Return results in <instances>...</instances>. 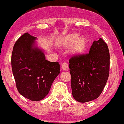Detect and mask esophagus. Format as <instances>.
<instances>
[{"label": "esophagus", "mask_w": 124, "mask_h": 124, "mask_svg": "<svg viewBox=\"0 0 124 124\" xmlns=\"http://www.w3.org/2000/svg\"><path fill=\"white\" fill-rule=\"evenodd\" d=\"M62 70H65V71H68L69 70V65H68V63H66V62L63 63L62 65Z\"/></svg>", "instance_id": "1"}]
</instances>
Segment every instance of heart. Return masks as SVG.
<instances>
[{"instance_id":"b5f03b06","label":"heart","mask_w":124,"mask_h":124,"mask_svg":"<svg viewBox=\"0 0 124 124\" xmlns=\"http://www.w3.org/2000/svg\"><path fill=\"white\" fill-rule=\"evenodd\" d=\"M60 43L63 47H71V53L74 55H81L85 52L87 46V41L84 37H80L78 33H73L67 35L62 38Z\"/></svg>"}]
</instances>
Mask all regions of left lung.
I'll return each mask as SVG.
<instances>
[{"label":"left lung","mask_w":124,"mask_h":124,"mask_svg":"<svg viewBox=\"0 0 124 124\" xmlns=\"http://www.w3.org/2000/svg\"><path fill=\"white\" fill-rule=\"evenodd\" d=\"M72 95L81 103L97 99L106 84L109 73V52L100 38L94 41L89 54L73 55L69 60Z\"/></svg>","instance_id":"left-lung-1"}]
</instances>
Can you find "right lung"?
<instances>
[{
	"label": "right lung",
	"instance_id": "1",
	"mask_svg": "<svg viewBox=\"0 0 124 124\" xmlns=\"http://www.w3.org/2000/svg\"><path fill=\"white\" fill-rule=\"evenodd\" d=\"M36 39L28 33L23 34L15 43L11 55V67L17 89L32 101L44 99L60 73L59 62L46 60L43 51L36 46Z\"/></svg>",
	"mask_w": 124,
	"mask_h": 124
}]
</instances>
